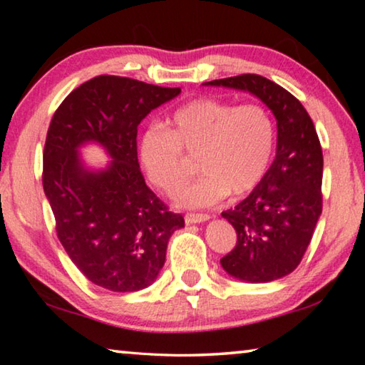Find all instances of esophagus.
<instances>
[{"label": "esophagus", "instance_id": "obj_1", "mask_svg": "<svg viewBox=\"0 0 365 365\" xmlns=\"http://www.w3.org/2000/svg\"><path fill=\"white\" fill-rule=\"evenodd\" d=\"M211 217H209L207 214H187L185 215V222H187L188 225L191 224H201V222H206Z\"/></svg>", "mask_w": 365, "mask_h": 365}]
</instances>
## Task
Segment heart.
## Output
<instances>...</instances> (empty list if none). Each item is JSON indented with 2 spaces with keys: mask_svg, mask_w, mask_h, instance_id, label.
<instances>
[{
  "mask_svg": "<svg viewBox=\"0 0 365 365\" xmlns=\"http://www.w3.org/2000/svg\"><path fill=\"white\" fill-rule=\"evenodd\" d=\"M275 141L274 117L264 106L196 98L169 117L168 130L148 128L140 143V159L154 187L175 195L190 175L182 154L196 158L205 175L183 191L180 202L201 207L227 195L252 193L267 175Z\"/></svg>",
  "mask_w": 365,
  "mask_h": 365,
  "instance_id": "heart-1",
  "label": "heart"
}]
</instances>
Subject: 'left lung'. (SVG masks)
<instances>
[{
	"instance_id": "8db88e82",
	"label": "left lung",
	"mask_w": 365,
	"mask_h": 365,
	"mask_svg": "<svg viewBox=\"0 0 365 365\" xmlns=\"http://www.w3.org/2000/svg\"><path fill=\"white\" fill-rule=\"evenodd\" d=\"M205 85L248 91L277 119V154L267 175L240 205L222 212L237 230V245L220 264L243 282L282 279L299 265L322 214L324 156L316 127L289 91L256 73Z\"/></svg>"
}]
</instances>
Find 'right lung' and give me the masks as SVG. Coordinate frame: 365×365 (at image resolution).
I'll use <instances>...</instances> for the list:
<instances>
[{"instance_id": "right-lung-1", "label": "right lung", "mask_w": 365, "mask_h": 365, "mask_svg": "<svg viewBox=\"0 0 365 365\" xmlns=\"http://www.w3.org/2000/svg\"><path fill=\"white\" fill-rule=\"evenodd\" d=\"M180 88L100 76L67 95L49 123L43 190L67 256L95 285L130 293L150 287L165 262L172 233L185 225L146 187L138 125ZM98 143L113 159L91 171L78 150Z\"/></svg>"}]
</instances>
